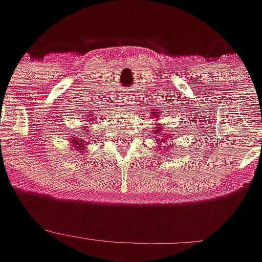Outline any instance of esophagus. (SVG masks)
Listing matches in <instances>:
<instances>
[{
  "label": "esophagus",
  "instance_id": "esophagus-1",
  "mask_svg": "<svg viewBox=\"0 0 262 262\" xmlns=\"http://www.w3.org/2000/svg\"><path fill=\"white\" fill-rule=\"evenodd\" d=\"M132 93H123V97H122V104H130L132 101Z\"/></svg>",
  "mask_w": 262,
  "mask_h": 262
}]
</instances>
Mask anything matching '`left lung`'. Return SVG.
Masks as SVG:
<instances>
[{
  "instance_id": "left-lung-1",
  "label": "left lung",
  "mask_w": 262,
  "mask_h": 262,
  "mask_svg": "<svg viewBox=\"0 0 262 262\" xmlns=\"http://www.w3.org/2000/svg\"><path fill=\"white\" fill-rule=\"evenodd\" d=\"M155 114H157V112H154V117H155ZM159 130H161V129H159ZM155 133H158V130H155ZM168 136H169V135H168ZM165 139H167V136H164V139H158V142L159 143H161V142H165ZM159 148L162 149V146H159Z\"/></svg>"
}]
</instances>
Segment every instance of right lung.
<instances>
[{"instance_id": "right-lung-1", "label": "right lung", "mask_w": 262, "mask_h": 262, "mask_svg": "<svg viewBox=\"0 0 262 262\" xmlns=\"http://www.w3.org/2000/svg\"><path fill=\"white\" fill-rule=\"evenodd\" d=\"M82 129H84V127H82ZM82 132H84V130H82ZM71 142L74 143L72 146H74V148H77L78 150H82V149H84V146L86 145L85 142H84V140H81L79 138H77V139H74V140H71Z\"/></svg>"}]
</instances>
